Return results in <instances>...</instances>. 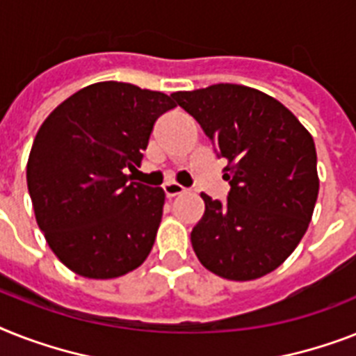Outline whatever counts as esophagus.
Masks as SVG:
<instances>
[{
  "label": "esophagus",
  "mask_w": 356,
  "mask_h": 356,
  "mask_svg": "<svg viewBox=\"0 0 356 356\" xmlns=\"http://www.w3.org/2000/svg\"><path fill=\"white\" fill-rule=\"evenodd\" d=\"M164 193H166V197L172 199L175 197V195H181V193L184 192V188L181 186V184H173V183H168V184H164Z\"/></svg>",
  "instance_id": "1"
}]
</instances>
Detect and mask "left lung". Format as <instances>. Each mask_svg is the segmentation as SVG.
Segmentation results:
<instances>
[{"mask_svg": "<svg viewBox=\"0 0 356 356\" xmlns=\"http://www.w3.org/2000/svg\"><path fill=\"white\" fill-rule=\"evenodd\" d=\"M172 98L228 161L227 201L201 193L204 213L190 236L199 261L236 282L273 273L303 238L318 197L313 137L258 89L213 83Z\"/></svg>", "mask_w": 356, "mask_h": 356, "instance_id": "1", "label": "left lung"}]
</instances>
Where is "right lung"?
<instances>
[{
  "instance_id": "right-lung-1",
  "label": "right lung",
  "mask_w": 356,
  "mask_h": 356,
  "mask_svg": "<svg viewBox=\"0 0 356 356\" xmlns=\"http://www.w3.org/2000/svg\"><path fill=\"white\" fill-rule=\"evenodd\" d=\"M175 108L133 83L80 89L38 129L27 186L38 227L58 259L83 278L109 280L148 258L163 218V188L133 183L153 124Z\"/></svg>"
}]
</instances>
